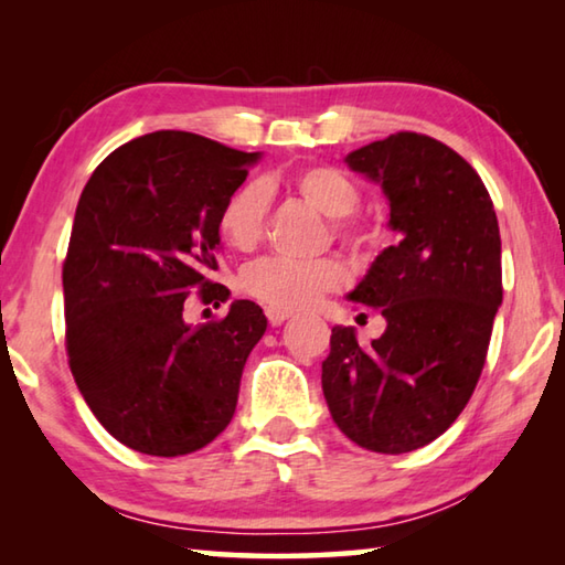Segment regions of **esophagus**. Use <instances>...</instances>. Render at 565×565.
<instances>
[{
    "label": "esophagus",
    "instance_id": "34e87169",
    "mask_svg": "<svg viewBox=\"0 0 565 565\" xmlns=\"http://www.w3.org/2000/svg\"><path fill=\"white\" fill-rule=\"evenodd\" d=\"M291 317V311L284 309H266V319H269L271 327H281V323Z\"/></svg>",
    "mask_w": 565,
    "mask_h": 565
}]
</instances>
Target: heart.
<instances>
[{
    "label": "heart",
    "mask_w": 565,
    "mask_h": 565,
    "mask_svg": "<svg viewBox=\"0 0 565 565\" xmlns=\"http://www.w3.org/2000/svg\"><path fill=\"white\" fill-rule=\"evenodd\" d=\"M289 186L306 204L333 218V234L341 242L351 246L376 244V234L366 224L349 218V214L356 212L361 194L343 171L327 164L303 167L289 177ZM266 214H269V189L262 181H248L232 191V196L224 202L218 214V232L228 246L248 252L262 242ZM347 281L349 269L339 259H262L244 271L242 289L269 309L296 311L319 301L327 291L341 289Z\"/></svg>",
    "instance_id": "b5f03b06"
}]
</instances>
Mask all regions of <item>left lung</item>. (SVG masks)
I'll use <instances>...</instances> for the list:
<instances>
[{"instance_id": "8db88e82", "label": "left lung", "mask_w": 565, "mask_h": 565, "mask_svg": "<svg viewBox=\"0 0 565 565\" xmlns=\"http://www.w3.org/2000/svg\"><path fill=\"white\" fill-rule=\"evenodd\" d=\"M347 164L381 184L401 238L349 294L386 331L363 349L351 327H333L321 388L353 444L408 454L454 424L483 371L503 299L499 218L473 167L426 134H391Z\"/></svg>"}]
</instances>
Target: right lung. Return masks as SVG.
<instances>
[{"label": "right lung", "instance_id": "1", "mask_svg": "<svg viewBox=\"0 0 565 565\" xmlns=\"http://www.w3.org/2000/svg\"><path fill=\"white\" fill-rule=\"evenodd\" d=\"M259 159L154 131L114 149L82 191L62 269L66 353L92 414L134 451H199L234 416L264 311L238 299L224 319L191 327L184 301L228 299L209 279L218 214Z\"/></svg>", "mask_w": 565, "mask_h": 565}]
</instances>
